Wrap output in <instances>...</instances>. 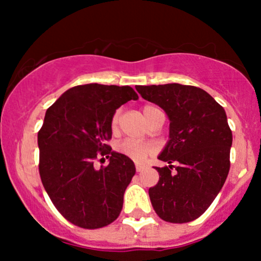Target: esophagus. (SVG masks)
I'll list each match as a JSON object with an SVG mask.
<instances>
[{
    "label": "esophagus",
    "instance_id": "34e87169",
    "mask_svg": "<svg viewBox=\"0 0 261 261\" xmlns=\"http://www.w3.org/2000/svg\"><path fill=\"white\" fill-rule=\"evenodd\" d=\"M143 169H145V166H142V164H136V172H142Z\"/></svg>",
    "mask_w": 261,
    "mask_h": 261
}]
</instances>
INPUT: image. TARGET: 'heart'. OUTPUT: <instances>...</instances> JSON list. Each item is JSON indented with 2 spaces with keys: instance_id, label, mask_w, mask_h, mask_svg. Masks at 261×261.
Here are the masks:
<instances>
[{
  "instance_id": "b5f03b06",
  "label": "heart",
  "mask_w": 261,
  "mask_h": 261,
  "mask_svg": "<svg viewBox=\"0 0 261 261\" xmlns=\"http://www.w3.org/2000/svg\"><path fill=\"white\" fill-rule=\"evenodd\" d=\"M158 110V108H155L153 106H146L143 108V116L147 120L152 113ZM119 116H120V112H115V114L113 115L112 118V127L113 130L116 128L119 124ZM154 146L152 143H145V142H136V141H131V140H125L122 142L119 143L116 146V151L119 153L126 155V157L130 158L137 163H142L145 162L151 154H153L154 152Z\"/></svg>"
}]
</instances>
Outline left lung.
I'll use <instances>...</instances> for the list:
<instances>
[{"label": "left lung", "instance_id": "1", "mask_svg": "<svg viewBox=\"0 0 261 261\" xmlns=\"http://www.w3.org/2000/svg\"><path fill=\"white\" fill-rule=\"evenodd\" d=\"M143 99L157 104L169 118V141L158 160L160 180L148 194L155 214L170 223L200 217L222 189L229 172L232 131L226 112L207 92L168 83L137 86ZM173 161L178 166L172 172Z\"/></svg>", "mask_w": 261, "mask_h": 261}]
</instances>
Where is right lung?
I'll use <instances>...</instances> for the list:
<instances>
[{
	"label": "right lung",
	"mask_w": 261,
	"mask_h": 261,
	"mask_svg": "<svg viewBox=\"0 0 261 261\" xmlns=\"http://www.w3.org/2000/svg\"><path fill=\"white\" fill-rule=\"evenodd\" d=\"M131 99H139L131 87L91 83L66 91L45 113L38 133L41 182L60 214L81 228H101L121 212L136 168L107 141L116 109ZM99 155L110 164L95 170Z\"/></svg>",
	"instance_id": "right-lung-1"
}]
</instances>
